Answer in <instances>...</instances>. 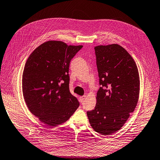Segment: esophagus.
Returning <instances> with one entry per match:
<instances>
[{
    "label": "esophagus",
    "instance_id": "1",
    "mask_svg": "<svg viewBox=\"0 0 160 160\" xmlns=\"http://www.w3.org/2000/svg\"><path fill=\"white\" fill-rule=\"evenodd\" d=\"M85 99V96H81L79 98V102L81 103H83L84 102V100Z\"/></svg>",
    "mask_w": 160,
    "mask_h": 160
}]
</instances>
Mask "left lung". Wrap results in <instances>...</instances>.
Returning <instances> with one entry per match:
<instances>
[{"label": "left lung", "mask_w": 160, "mask_h": 160, "mask_svg": "<svg viewBox=\"0 0 160 160\" xmlns=\"http://www.w3.org/2000/svg\"><path fill=\"white\" fill-rule=\"evenodd\" d=\"M100 87L95 108L87 115L92 128L102 135L119 130L137 105L140 77L137 66L118 44L94 48Z\"/></svg>", "instance_id": "obj_1"}]
</instances>
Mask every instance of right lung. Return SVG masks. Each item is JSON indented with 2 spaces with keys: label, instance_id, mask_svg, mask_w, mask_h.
<instances>
[{
  "label": "right lung",
  "instance_id": "1",
  "mask_svg": "<svg viewBox=\"0 0 160 160\" xmlns=\"http://www.w3.org/2000/svg\"><path fill=\"white\" fill-rule=\"evenodd\" d=\"M82 45L48 41L35 49L22 75V92L32 113L47 126L63 123L79 102L69 90V65Z\"/></svg>",
  "mask_w": 160,
  "mask_h": 160
}]
</instances>
